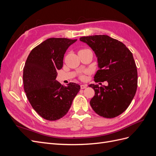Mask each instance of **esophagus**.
<instances>
[{
    "instance_id": "1",
    "label": "esophagus",
    "mask_w": 156,
    "mask_h": 156,
    "mask_svg": "<svg viewBox=\"0 0 156 156\" xmlns=\"http://www.w3.org/2000/svg\"><path fill=\"white\" fill-rule=\"evenodd\" d=\"M87 87V84H81V89H84Z\"/></svg>"
}]
</instances>
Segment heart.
<instances>
[{
    "label": "heart",
    "mask_w": 156,
    "mask_h": 156,
    "mask_svg": "<svg viewBox=\"0 0 156 156\" xmlns=\"http://www.w3.org/2000/svg\"><path fill=\"white\" fill-rule=\"evenodd\" d=\"M81 79H83H83H85V77H84V75H82L81 76Z\"/></svg>",
    "instance_id": "b5f03b06"
}]
</instances>
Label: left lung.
Instances as JSON below:
<instances>
[{
  "instance_id": "left-lung-1",
  "label": "left lung",
  "mask_w": 156,
  "mask_h": 156,
  "mask_svg": "<svg viewBox=\"0 0 156 156\" xmlns=\"http://www.w3.org/2000/svg\"><path fill=\"white\" fill-rule=\"evenodd\" d=\"M93 50L99 69L96 83L107 81L108 85L90 84L95 91L90 101L98 115L107 119L121 115L129 107L137 88V69L131 52L122 42L107 35L80 37Z\"/></svg>"
}]
</instances>
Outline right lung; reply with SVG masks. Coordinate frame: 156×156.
<instances>
[{
  "instance_id": "add662e5",
  "label": "right lung",
  "mask_w": 156,
  "mask_h": 156,
  "mask_svg": "<svg viewBox=\"0 0 156 156\" xmlns=\"http://www.w3.org/2000/svg\"><path fill=\"white\" fill-rule=\"evenodd\" d=\"M77 40L51 37L33 49L23 68V84L32 108L43 119L56 120L67 114L80 90L78 84L63 86L56 80L66 51Z\"/></svg>"
}]
</instances>
